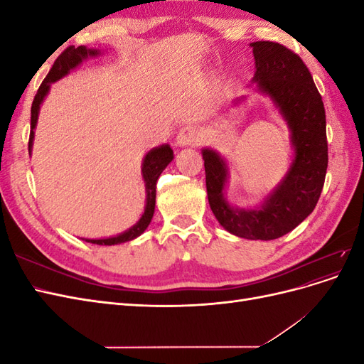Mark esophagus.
I'll use <instances>...</instances> for the list:
<instances>
[{"label":"esophagus","mask_w":364,"mask_h":364,"mask_svg":"<svg viewBox=\"0 0 364 364\" xmlns=\"http://www.w3.org/2000/svg\"><path fill=\"white\" fill-rule=\"evenodd\" d=\"M199 141V132H197L194 127L186 126L179 130L178 136H176V142H178L179 147H188L194 146L196 142Z\"/></svg>","instance_id":"34e87169"}]
</instances>
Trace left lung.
I'll return each mask as SVG.
<instances>
[{
  "label": "left lung",
  "mask_w": 364,
  "mask_h": 364,
  "mask_svg": "<svg viewBox=\"0 0 364 364\" xmlns=\"http://www.w3.org/2000/svg\"><path fill=\"white\" fill-rule=\"evenodd\" d=\"M255 58L252 83L270 98L290 130L293 149L287 173L255 208H238L226 199L229 165L214 149H202L208 202L229 234L247 240H274L289 234L313 213L328 167L326 119L322 97L302 59L281 43H250ZM238 97L234 106L245 100Z\"/></svg>",
  "instance_id": "obj_1"
}]
</instances>
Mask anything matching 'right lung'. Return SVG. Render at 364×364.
<instances>
[{
	"label": "right lung",
	"mask_w": 364,
	"mask_h": 364,
	"mask_svg": "<svg viewBox=\"0 0 364 364\" xmlns=\"http://www.w3.org/2000/svg\"><path fill=\"white\" fill-rule=\"evenodd\" d=\"M100 54H102L100 50L86 48L85 46H80L77 48L68 47L56 59V62H54L50 73L47 74L42 85L39 86V90L35 95V100H33V105H31V124H30L31 130H30V139H28L30 155L33 150V141H35V129L38 124L41 105L43 103L46 97L48 95L51 83L63 79L65 75H68L71 71H74L87 58H97V56H100ZM173 158H174L173 149L168 144L158 146L146 153V156H144V159H142V164H141L142 181H144V185H146V206H144V213H142V215L139 217V220L134 226L124 230V232H121L114 237L82 238V240H85L86 243H92V245H98V246H112V245H121V243H126V241L135 240L136 237H139L142 232H144L151 222L153 214H155L158 178L165 170V167H167V165L173 161Z\"/></svg>",
	"instance_id": "add662e5"
}]
</instances>
